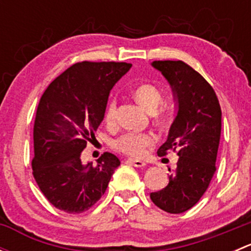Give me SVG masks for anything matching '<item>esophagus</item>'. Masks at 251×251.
Returning <instances> with one entry per match:
<instances>
[{
  "label": "esophagus",
  "mask_w": 251,
  "mask_h": 251,
  "mask_svg": "<svg viewBox=\"0 0 251 251\" xmlns=\"http://www.w3.org/2000/svg\"><path fill=\"white\" fill-rule=\"evenodd\" d=\"M127 163L131 164V165H133L135 168H143V166H146V163L142 160H138V159H127Z\"/></svg>",
  "instance_id": "esophagus-1"
}]
</instances>
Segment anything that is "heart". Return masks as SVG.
I'll list each match as a JSON object with an SVG mask.
<instances>
[{
	"instance_id": "1",
	"label": "heart",
	"mask_w": 251,
	"mask_h": 251,
	"mask_svg": "<svg viewBox=\"0 0 251 251\" xmlns=\"http://www.w3.org/2000/svg\"><path fill=\"white\" fill-rule=\"evenodd\" d=\"M133 97L149 113H155L164 103V95L160 88L149 82H142L133 88ZM116 116V100L108 102L104 113V120L107 124H113ZM156 123L164 125L166 118L163 113L155 114ZM153 144V138L148 133L125 132L113 141L111 146L115 151L130 156H141L148 147Z\"/></svg>"
}]
</instances>
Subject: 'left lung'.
Returning a JSON list of instances; mask_svg holds the SVG:
<instances>
[{
	"label": "left lung",
	"mask_w": 251,
	"mask_h": 251,
	"mask_svg": "<svg viewBox=\"0 0 251 251\" xmlns=\"http://www.w3.org/2000/svg\"><path fill=\"white\" fill-rule=\"evenodd\" d=\"M151 65L170 82L178 103L158 155L176 151L178 161L168 186L151 193V199L164 211L182 214L201 201L216 171L221 107L211 85L182 60H155Z\"/></svg>",
	"instance_id": "8db88e82"
}]
</instances>
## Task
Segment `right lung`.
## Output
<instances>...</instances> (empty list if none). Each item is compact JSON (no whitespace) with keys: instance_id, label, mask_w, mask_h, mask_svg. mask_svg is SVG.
Returning a JSON list of instances; mask_svg holds the SVG:
<instances>
[{"instance_id":"right-lung-1","label":"right lung","mask_w":251,"mask_h":251,"mask_svg":"<svg viewBox=\"0 0 251 251\" xmlns=\"http://www.w3.org/2000/svg\"><path fill=\"white\" fill-rule=\"evenodd\" d=\"M132 64L78 62L48 85L34 124L32 175L46 199L68 214H80L104 194L116 155L105 151L97 164L81 161L87 142L104 119L113 86Z\"/></svg>"}]
</instances>
